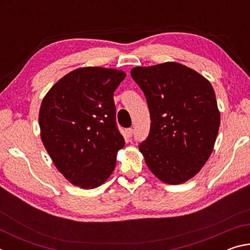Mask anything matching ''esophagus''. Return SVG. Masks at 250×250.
Listing matches in <instances>:
<instances>
[{
	"label": "esophagus",
	"mask_w": 250,
	"mask_h": 250,
	"mask_svg": "<svg viewBox=\"0 0 250 250\" xmlns=\"http://www.w3.org/2000/svg\"><path fill=\"white\" fill-rule=\"evenodd\" d=\"M132 134H133V129L132 128L125 129V135H126V137L131 138V137H132Z\"/></svg>",
	"instance_id": "1"
}]
</instances>
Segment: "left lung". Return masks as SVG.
I'll list each match as a JSON object with an SVG mask.
<instances>
[{
  "mask_svg": "<svg viewBox=\"0 0 250 250\" xmlns=\"http://www.w3.org/2000/svg\"><path fill=\"white\" fill-rule=\"evenodd\" d=\"M131 76L145 94L151 128L139 150L164 183L181 184L201 171L221 125L215 91L197 71L179 62L134 67Z\"/></svg>",
  "mask_w": 250,
  "mask_h": 250,
  "instance_id": "left-lung-1",
  "label": "left lung"
}]
</instances>
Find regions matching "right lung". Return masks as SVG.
<instances>
[{
    "instance_id": "right-lung-1",
    "label": "right lung",
    "mask_w": 250,
    "mask_h": 250,
    "mask_svg": "<svg viewBox=\"0 0 250 250\" xmlns=\"http://www.w3.org/2000/svg\"><path fill=\"white\" fill-rule=\"evenodd\" d=\"M125 78L122 70L83 67L59 79L42 101V141L57 170L76 186L98 188L115 170L125 139L113 92Z\"/></svg>"
}]
</instances>
